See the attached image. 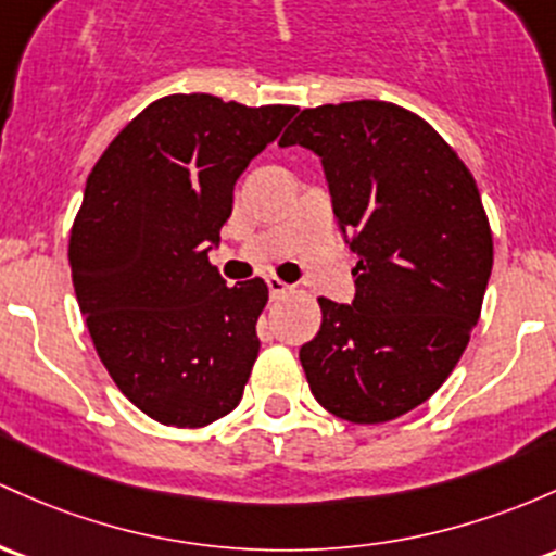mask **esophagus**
Wrapping results in <instances>:
<instances>
[{
  "instance_id": "1",
  "label": "esophagus",
  "mask_w": 556,
  "mask_h": 556,
  "mask_svg": "<svg viewBox=\"0 0 556 556\" xmlns=\"http://www.w3.org/2000/svg\"><path fill=\"white\" fill-rule=\"evenodd\" d=\"M266 285H268V292H271V298H282V295H288V292L292 290L290 285L282 282V279H279V277H268Z\"/></svg>"
}]
</instances>
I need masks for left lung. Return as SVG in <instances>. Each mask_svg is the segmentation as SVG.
<instances>
[{
	"label": "left lung",
	"instance_id": "1",
	"mask_svg": "<svg viewBox=\"0 0 556 556\" xmlns=\"http://www.w3.org/2000/svg\"><path fill=\"white\" fill-rule=\"evenodd\" d=\"M314 150L356 253L351 306L319 298L301 348L314 399L380 425L425 404L478 325L493 235L469 168L412 110L380 100L306 108L279 139Z\"/></svg>",
	"mask_w": 556,
	"mask_h": 556
}]
</instances>
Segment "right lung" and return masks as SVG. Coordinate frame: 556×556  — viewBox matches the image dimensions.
<instances>
[{"label": "right lung", "instance_id": "1", "mask_svg": "<svg viewBox=\"0 0 556 556\" xmlns=\"http://www.w3.org/2000/svg\"><path fill=\"white\" fill-rule=\"evenodd\" d=\"M295 110L161 97L91 168L68 242L76 301L108 375L155 422L205 427L240 404L268 288H229L208 245L235 181Z\"/></svg>", "mask_w": 556, "mask_h": 556}]
</instances>
